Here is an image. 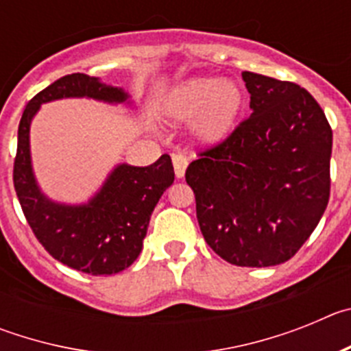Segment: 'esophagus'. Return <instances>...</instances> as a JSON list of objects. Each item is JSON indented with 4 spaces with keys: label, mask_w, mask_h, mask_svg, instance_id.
I'll return each instance as SVG.
<instances>
[{
    "label": "esophagus",
    "mask_w": 351,
    "mask_h": 351,
    "mask_svg": "<svg viewBox=\"0 0 351 351\" xmlns=\"http://www.w3.org/2000/svg\"><path fill=\"white\" fill-rule=\"evenodd\" d=\"M172 163H173V170H176V178L178 179L184 178L186 167H188V158H186L182 153H176L172 154Z\"/></svg>",
    "instance_id": "1"
}]
</instances>
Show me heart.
<instances>
[{"instance_id": "b5f03b06", "label": "heart", "mask_w": 351, "mask_h": 351, "mask_svg": "<svg viewBox=\"0 0 351 351\" xmlns=\"http://www.w3.org/2000/svg\"><path fill=\"white\" fill-rule=\"evenodd\" d=\"M246 107V95L221 77H197L173 86L161 101V112L173 123L193 121V137L219 145L234 135Z\"/></svg>"}]
</instances>
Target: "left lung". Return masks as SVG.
Instances as JSON below:
<instances>
[{
    "mask_svg": "<svg viewBox=\"0 0 351 351\" xmlns=\"http://www.w3.org/2000/svg\"><path fill=\"white\" fill-rule=\"evenodd\" d=\"M251 116L186 169L206 243L239 267H271L300 250L330 195L332 130L293 82L243 71Z\"/></svg>",
    "mask_w": 351,
    "mask_h": 351,
    "instance_id": "8db88e82",
    "label": "left lung"
}]
</instances>
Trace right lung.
Instances as JSON below:
<instances>
[{"mask_svg": "<svg viewBox=\"0 0 351 351\" xmlns=\"http://www.w3.org/2000/svg\"><path fill=\"white\" fill-rule=\"evenodd\" d=\"M63 98H91L132 107L125 89L107 86L86 73L64 75L40 91L26 105L19 123L15 191L31 230L49 255L86 274H116L141 255L151 214L173 182L172 160L163 154L149 167L121 163L86 204L54 202L40 190L33 172L29 128L42 104Z\"/></svg>", "mask_w": 351, "mask_h": 351, "instance_id": "obj_1", "label": "right lung"}]
</instances>
